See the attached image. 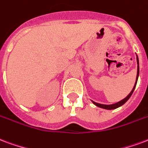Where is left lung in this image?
Listing matches in <instances>:
<instances>
[{"label":"left lung","mask_w":148,"mask_h":148,"mask_svg":"<svg viewBox=\"0 0 148 148\" xmlns=\"http://www.w3.org/2000/svg\"><path fill=\"white\" fill-rule=\"evenodd\" d=\"M136 60H137V64H138V66H137V75H136V82H135V85H134V87L132 88V90L131 91V92H130L128 96L123 99L121 101L118 102V103H114V104H110V105H106V104H100V103H96V102L92 101L94 104L97 106V107H99V108H103V109H107V110H113V109H116V108H119V107H121L122 105L124 104L128 100V99H130V96H132V92H133V91L136 88V83H137V80H138V76H139V60H138V57H136Z\"/></svg>","instance_id":"1"}]
</instances>
